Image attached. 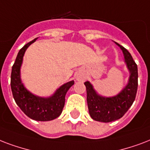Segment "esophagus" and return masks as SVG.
<instances>
[{"label": "esophagus", "instance_id": "esophagus-1", "mask_svg": "<svg viewBox=\"0 0 150 150\" xmlns=\"http://www.w3.org/2000/svg\"><path fill=\"white\" fill-rule=\"evenodd\" d=\"M76 81H83V78H82V76H76Z\"/></svg>", "mask_w": 150, "mask_h": 150}]
</instances>
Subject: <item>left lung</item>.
<instances>
[{"label": "left lung", "instance_id": "1", "mask_svg": "<svg viewBox=\"0 0 150 150\" xmlns=\"http://www.w3.org/2000/svg\"><path fill=\"white\" fill-rule=\"evenodd\" d=\"M122 50L125 62L129 71L127 83L117 96L105 97L99 95L89 81L84 85L87 90V103L89 114L93 120L109 123L121 118L132 106L138 89V67L128 51L115 42Z\"/></svg>", "mask_w": 150, "mask_h": 150}]
</instances>
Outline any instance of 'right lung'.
Segmentation results:
<instances>
[{"instance_id":"right-lung-1","label":"right lung","mask_w":150,"mask_h":150,"mask_svg":"<svg viewBox=\"0 0 150 150\" xmlns=\"http://www.w3.org/2000/svg\"><path fill=\"white\" fill-rule=\"evenodd\" d=\"M37 39L35 38L19 50L11 69V88L16 104L27 117L38 121H48L59 117L62 113L66 94L74 85V81H69L60 86L49 97H40L28 91L21 79V67L25 51Z\"/></svg>"}]
</instances>
